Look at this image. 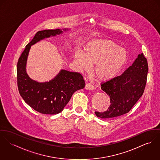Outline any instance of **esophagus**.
<instances>
[{"instance_id": "esophagus-1", "label": "esophagus", "mask_w": 160, "mask_h": 160, "mask_svg": "<svg viewBox=\"0 0 160 160\" xmlns=\"http://www.w3.org/2000/svg\"><path fill=\"white\" fill-rule=\"evenodd\" d=\"M94 86L92 85H91V83H86L85 89L86 90H92L94 89Z\"/></svg>"}]
</instances>
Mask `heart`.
I'll return each mask as SVG.
<instances>
[{
    "instance_id": "b5f03b06",
    "label": "heart",
    "mask_w": 160,
    "mask_h": 160,
    "mask_svg": "<svg viewBox=\"0 0 160 160\" xmlns=\"http://www.w3.org/2000/svg\"><path fill=\"white\" fill-rule=\"evenodd\" d=\"M128 59L125 50L107 39H95L86 44L84 53L77 50L74 62L82 71H88L91 64H95L94 74L101 80H109L118 74Z\"/></svg>"
}]
</instances>
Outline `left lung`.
I'll use <instances>...</instances> for the list:
<instances>
[{
  "mask_svg": "<svg viewBox=\"0 0 160 160\" xmlns=\"http://www.w3.org/2000/svg\"><path fill=\"white\" fill-rule=\"evenodd\" d=\"M146 58L142 53L123 74L101 84V89L110 99V105L104 112L96 111L102 119H112L128 112L142 96L148 72Z\"/></svg>",
  "mask_w": 160,
  "mask_h": 160,
  "instance_id": "obj_1",
  "label": "left lung"
}]
</instances>
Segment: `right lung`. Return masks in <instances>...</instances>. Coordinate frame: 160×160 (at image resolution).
Masks as SVG:
<instances>
[{"instance_id": "add662e5", "label": "right lung", "mask_w": 160, "mask_h": 160, "mask_svg": "<svg viewBox=\"0 0 160 160\" xmlns=\"http://www.w3.org/2000/svg\"><path fill=\"white\" fill-rule=\"evenodd\" d=\"M64 32L68 29H63ZM61 29L39 31L25 46L17 64L18 87L20 95L30 107L44 114H56L63 110L74 92L85 86L83 76L62 69L49 82L39 83L26 72V64L31 46L50 37L62 33Z\"/></svg>"}]
</instances>
